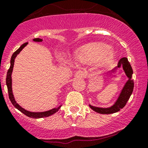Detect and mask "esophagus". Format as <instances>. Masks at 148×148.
Segmentation results:
<instances>
[{
	"label": "esophagus",
	"mask_w": 148,
	"mask_h": 148,
	"mask_svg": "<svg viewBox=\"0 0 148 148\" xmlns=\"http://www.w3.org/2000/svg\"><path fill=\"white\" fill-rule=\"evenodd\" d=\"M85 73H84L82 71H77V72L75 73V77H81V78H82V77H85Z\"/></svg>",
	"instance_id": "34e87169"
}]
</instances>
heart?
<instances>
[{"instance_id": "b5f03b06", "label": "heart", "mask_w": 148, "mask_h": 148, "mask_svg": "<svg viewBox=\"0 0 148 148\" xmlns=\"http://www.w3.org/2000/svg\"><path fill=\"white\" fill-rule=\"evenodd\" d=\"M110 47L104 44H89L82 47L76 53L75 58L77 61L92 63L99 61L100 63H106L111 60L113 54Z\"/></svg>"}]
</instances>
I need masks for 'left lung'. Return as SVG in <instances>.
Wrapping results in <instances>:
<instances>
[{"mask_svg":"<svg viewBox=\"0 0 148 148\" xmlns=\"http://www.w3.org/2000/svg\"><path fill=\"white\" fill-rule=\"evenodd\" d=\"M123 67L125 75L128 77V80L125 82L124 87L122 89V91L119 95L118 99L115 102L114 105L109 108H100L96 107L90 105V108L95 112L101 114H110L118 112L121 109H123L126 104L127 101L129 99L130 97L133 92V87H134V82L133 80L131 79L132 74H133V69H132L131 64L128 61L127 58H122L119 60L117 68Z\"/></svg>","mask_w":148,"mask_h":148,"instance_id":"1","label":"left lung"}]
</instances>
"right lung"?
Listing matches in <instances>:
<instances>
[{
  "instance_id": "1",
  "label": "right lung",
  "mask_w": 148,
  "mask_h": 148,
  "mask_svg": "<svg viewBox=\"0 0 148 148\" xmlns=\"http://www.w3.org/2000/svg\"><path fill=\"white\" fill-rule=\"evenodd\" d=\"M33 41L34 42H42V39H39V38H36V39H33ZM28 43L26 42L25 44H23L21 47H20L16 51H15L13 53V54L12 55V57H11L10 60V68L8 69L7 73V76H6V85H7L8 87V95H9V99H10L11 103L13 104V106H15L16 109H18L19 111H20L22 113H23L25 115L27 116L28 117H30V118L33 119H39V118H44V117H47L49 116L52 115V114H55L56 112H58L59 110V109L61 108V106H59L58 107L55 108V109H52L49 111H47V112H29V111L25 110V109L22 108L21 106L19 105L16 102V101L15 100V98H14L13 94H12V77H11V75H12V70H13V66H14V62H15V58H16L17 55L23 50V49L25 47H26V45Z\"/></svg>"
}]
</instances>
